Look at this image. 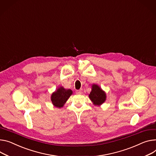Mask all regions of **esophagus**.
I'll return each instance as SVG.
<instances>
[{
	"label": "esophagus",
	"mask_w": 156,
	"mask_h": 156,
	"mask_svg": "<svg viewBox=\"0 0 156 156\" xmlns=\"http://www.w3.org/2000/svg\"><path fill=\"white\" fill-rule=\"evenodd\" d=\"M76 94H82V89L79 90H77V91H76Z\"/></svg>",
	"instance_id": "obj_1"
}]
</instances>
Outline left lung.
<instances>
[{
  "mask_svg": "<svg viewBox=\"0 0 156 156\" xmlns=\"http://www.w3.org/2000/svg\"><path fill=\"white\" fill-rule=\"evenodd\" d=\"M89 98L94 105L100 106L106 100V93L101 87L95 83L92 85V90L89 95Z\"/></svg>",
  "mask_w": 156,
  "mask_h": 156,
  "instance_id": "8db88e82",
  "label": "left lung"
}]
</instances>
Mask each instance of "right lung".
<instances>
[{
	"mask_svg": "<svg viewBox=\"0 0 156 156\" xmlns=\"http://www.w3.org/2000/svg\"><path fill=\"white\" fill-rule=\"evenodd\" d=\"M73 93L71 89H66L62 86H60L51 95V99L52 104L57 108H61Z\"/></svg>",
	"mask_w": 156,
	"mask_h": 156,
	"instance_id": "1",
	"label": "right lung"
}]
</instances>
